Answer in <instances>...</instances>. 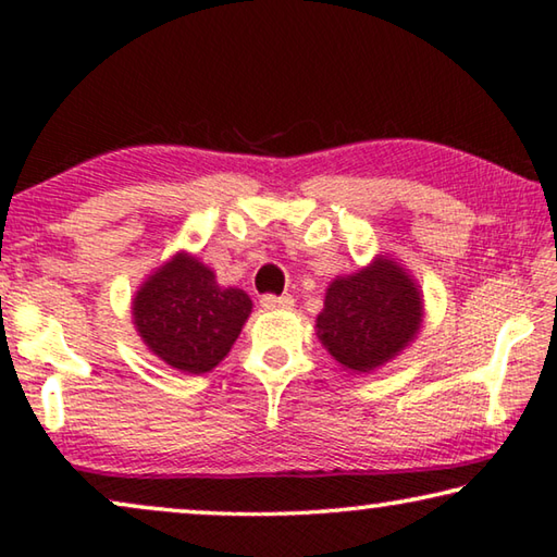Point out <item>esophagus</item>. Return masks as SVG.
Wrapping results in <instances>:
<instances>
[{
  "label": "esophagus",
  "mask_w": 557,
  "mask_h": 557,
  "mask_svg": "<svg viewBox=\"0 0 557 557\" xmlns=\"http://www.w3.org/2000/svg\"><path fill=\"white\" fill-rule=\"evenodd\" d=\"M260 305L265 309H292V307H295V299H292L289 295H282V297L265 295L260 299Z\"/></svg>",
  "instance_id": "esophagus-1"
}]
</instances>
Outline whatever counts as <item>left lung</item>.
Returning a JSON list of instances; mask_svg holds the SVG:
<instances>
[{"label":"left lung","mask_w":557,"mask_h":557,"mask_svg":"<svg viewBox=\"0 0 557 557\" xmlns=\"http://www.w3.org/2000/svg\"><path fill=\"white\" fill-rule=\"evenodd\" d=\"M422 295L388 256L336 277L317 317V336L344 369L369 373L398 356L420 332Z\"/></svg>","instance_id":"1"}]
</instances>
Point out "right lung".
<instances>
[{"label": "right lung", "instance_id": "1", "mask_svg": "<svg viewBox=\"0 0 557 557\" xmlns=\"http://www.w3.org/2000/svg\"><path fill=\"white\" fill-rule=\"evenodd\" d=\"M252 301L221 287L211 268L188 252L164 262L132 301V319L149 351L182 373H209L238 338Z\"/></svg>", "mask_w": 557, "mask_h": 557}]
</instances>
